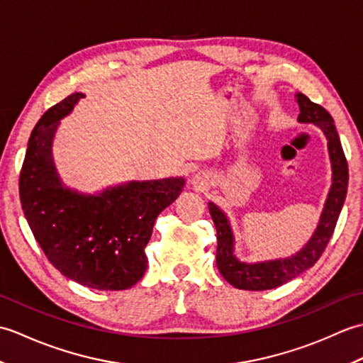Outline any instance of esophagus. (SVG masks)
<instances>
[{
    "label": "esophagus",
    "instance_id": "obj_1",
    "mask_svg": "<svg viewBox=\"0 0 363 363\" xmlns=\"http://www.w3.org/2000/svg\"><path fill=\"white\" fill-rule=\"evenodd\" d=\"M207 181H209V179H207V174L204 172L195 174V177H194V184H196L198 187H204L206 184H207Z\"/></svg>",
    "mask_w": 363,
    "mask_h": 363
}]
</instances>
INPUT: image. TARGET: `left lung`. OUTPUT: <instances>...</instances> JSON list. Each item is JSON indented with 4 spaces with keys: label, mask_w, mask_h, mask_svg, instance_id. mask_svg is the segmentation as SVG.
Masks as SVG:
<instances>
[{
    "label": "left lung",
    "mask_w": 363,
    "mask_h": 363,
    "mask_svg": "<svg viewBox=\"0 0 363 363\" xmlns=\"http://www.w3.org/2000/svg\"><path fill=\"white\" fill-rule=\"evenodd\" d=\"M301 123H313L328 138L330 162H333L334 182L330 187L328 201L323 211L320 225L313 237L296 256L290 259L264 262V264H242L233 256L234 238L229 223L217 206L209 204L213 225L217 228V267L223 277L237 289L242 290H269L291 281L317 262L334 234L338 215L342 212L346 190H348V162L340 143V137L334 125V118L325 107L312 103L304 94H298Z\"/></svg>",
    "instance_id": "8db88e82"
}]
</instances>
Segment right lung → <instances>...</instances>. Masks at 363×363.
Returning <instances> with one entry per match:
<instances>
[{
	"instance_id": "1",
	"label": "right lung",
	"mask_w": 363,
	"mask_h": 363,
	"mask_svg": "<svg viewBox=\"0 0 363 363\" xmlns=\"http://www.w3.org/2000/svg\"><path fill=\"white\" fill-rule=\"evenodd\" d=\"M82 96H67L35 125L18 179L21 209L46 259L64 276L89 289L125 290L142 279L154 221L186 181L130 182L98 196L64 189L52 167L51 142L59 120Z\"/></svg>"
}]
</instances>
